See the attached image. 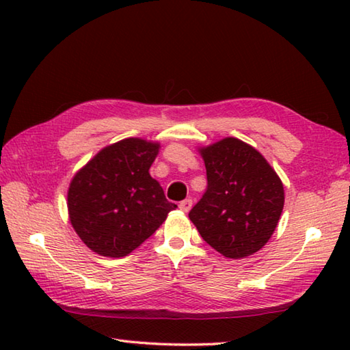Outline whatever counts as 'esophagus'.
Returning a JSON list of instances; mask_svg holds the SVG:
<instances>
[{
	"label": "esophagus",
	"instance_id": "esophagus-1",
	"mask_svg": "<svg viewBox=\"0 0 350 350\" xmlns=\"http://www.w3.org/2000/svg\"><path fill=\"white\" fill-rule=\"evenodd\" d=\"M191 206H193V200L191 199H185V200H182V202L179 204V208L183 213H188L189 210H191Z\"/></svg>",
	"mask_w": 350,
	"mask_h": 350
}]
</instances>
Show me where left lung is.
<instances>
[{
    "label": "left lung",
    "mask_w": 350,
    "mask_h": 350,
    "mask_svg": "<svg viewBox=\"0 0 350 350\" xmlns=\"http://www.w3.org/2000/svg\"><path fill=\"white\" fill-rule=\"evenodd\" d=\"M208 187L189 211L202 239L225 258L260 250L284 208V185L256 148L236 137L199 146Z\"/></svg>",
    "instance_id": "1"
}]
</instances>
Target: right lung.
I'll list each match as a JSON object with an SVG mask.
<instances>
[{
    "mask_svg": "<svg viewBox=\"0 0 350 350\" xmlns=\"http://www.w3.org/2000/svg\"><path fill=\"white\" fill-rule=\"evenodd\" d=\"M159 150L154 140H118L74 174L68 188L69 222L94 253L126 256L176 210L150 174Z\"/></svg>",
    "mask_w": 350,
    "mask_h": 350,
    "instance_id": "1",
    "label": "right lung"
}]
</instances>
